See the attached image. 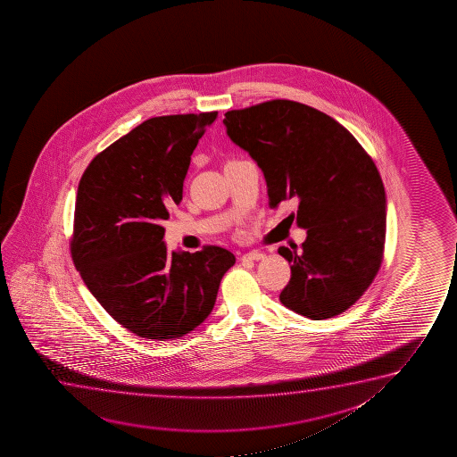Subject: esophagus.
<instances>
[{"label":"esophagus","mask_w":457,"mask_h":457,"mask_svg":"<svg viewBox=\"0 0 457 457\" xmlns=\"http://www.w3.org/2000/svg\"><path fill=\"white\" fill-rule=\"evenodd\" d=\"M265 254L263 253H259V251H251V253H246L244 256L240 257L242 261H262Z\"/></svg>","instance_id":"obj_1"}]
</instances>
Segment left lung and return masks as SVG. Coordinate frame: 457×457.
<instances>
[{"mask_svg": "<svg viewBox=\"0 0 457 457\" xmlns=\"http://www.w3.org/2000/svg\"><path fill=\"white\" fill-rule=\"evenodd\" d=\"M223 123L262 170L270 207L298 203L288 219L307 229L303 250H278L292 270L282 304L311 320L345 312L384 256L386 192L373 159L338 121L296 101L229 111Z\"/></svg>", "mask_w": 457, "mask_h": 457, "instance_id": "8db88e82", "label": "left lung"}]
</instances>
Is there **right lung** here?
Returning a JSON list of instances; mask_svg holds the SVG:
<instances>
[{
	"label": "right lung",
	"instance_id": "1",
	"mask_svg": "<svg viewBox=\"0 0 457 457\" xmlns=\"http://www.w3.org/2000/svg\"><path fill=\"white\" fill-rule=\"evenodd\" d=\"M219 112L146 120L94 157L76 195L71 257L82 281L128 331L153 340L179 338L212 312L231 251L204 246L169 253V207L198 140Z\"/></svg>",
	"mask_w": 457,
	"mask_h": 457
}]
</instances>
